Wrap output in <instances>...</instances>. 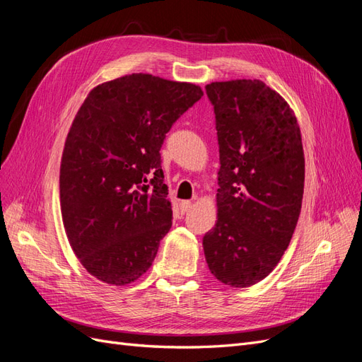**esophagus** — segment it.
<instances>
[{
    "instance_id": "1",
    "label": "esophagus",
    "mask_w": 362,
    "mask_h": 362,
    "mask_svg": "<svg viewBox=\"0 0 362 362\" xmlns=\"http://www.w3.org/2000/svg\"><path fill=\"white\" fill-rule=\"evenodd\" d=\"M180 208H181V211L182 213H187L190 208H192V202L190 201H182L181 204H180Z\"/></svg>"
}]
</instances>
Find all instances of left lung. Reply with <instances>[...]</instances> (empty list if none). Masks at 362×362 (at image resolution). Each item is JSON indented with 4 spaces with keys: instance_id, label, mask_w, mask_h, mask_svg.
Returning a JSON list of instances; mask_svg holds the SVG:
<instances>
[{
    "instance_id": "obj_1",
    "label": "left lung",
    "mask_w": 362,
    "mask_h": 362,
    "mask_svg": "<svg viewBox=\"0 0 362 362\" xmlns=\"http://www.w3.org/2000/svg\"><path fill=\"white\" fill-rule=\"evenodd\" d=\"M221 154L217 222L202 240L208 269L235 288L276 267L302 208L305 157L293 108L261 80L205 86Z\"/></svg>"
}]
</instances>
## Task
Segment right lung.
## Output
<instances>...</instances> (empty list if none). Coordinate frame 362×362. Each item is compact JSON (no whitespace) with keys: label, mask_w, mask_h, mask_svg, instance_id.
<instances>
[{"label":"right lung","mask_w":362,"mask_h":362,"mask_svg":"<svg viewBox=\"0 0 362 362\" xmlns=\"http://www.w3.org/2000/svg\"><path fill=\"white\" fill-rule=\"evenodd\" d=\"M199 86L151 74L98 84L76 112L60 164V208L74 254L122 287L152 266L172 226L160 149Z\"/></svg>","instance_id":"add662e5"}]
</instances>
